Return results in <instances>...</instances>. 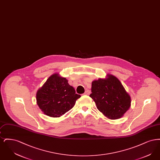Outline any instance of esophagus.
<instances>
[{
	"instance_id": "esophagus-1",
	"label": "esophagus",
	"mask_w": 160,
	"mask_h": 160,
	"mask_svg": "<svg viewBox=\"0 0 160 160\" xmlns=\"http://www.w3.org/2000/svg\"><path fill=\"white\" fill-rule=\"evenodd\" d=\"M90 93H91V91L89 90H86L84 94L86 95H90Z\"/></svg>"
}]
</instances>
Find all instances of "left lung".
<instances>
[{
  "label": "left lung",
  "instance_id": "left-lung-1",
  "mask_svg": "<svg viewBox=\"0 0 160 160\" xmlns=\"http://www.w3.org/2000/svg\"><path fill=\"white\" fill-rule=\"evenodd\" d=\"M92 93L97 108L109 119L123 117L131 106V97L119 80L112 74L92 82Z\"/></svg>",
  "mask_w": 160,
  "mask_h": 160
}]
</instances>
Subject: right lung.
I'll return each mask as SVG.
<instances>
[{"instance_id":"add662e5","label":"right lung","mask_w":160,"mask_h":160,"mask_svg":"<svg viewBox=\"0 0 160 160\" xmlns=\"http://www.w3.org/2000/svg\"><path fill=\"white\" fill-rule=\"evenodd\" d=\"M37 103L44 114L59 118L71 110L80 95L68 83L65 77L54 73L37 92Z\"/></svg>"}]
</instances>
